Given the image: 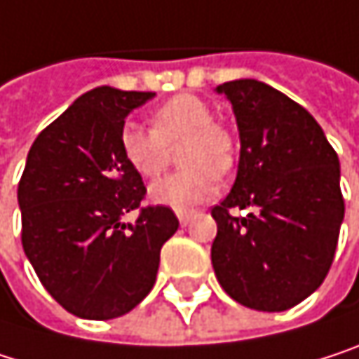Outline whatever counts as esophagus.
Instances as JSON below:
<instances>
[{
    "mask_svg": "<svg viewBox=\"0 0 359 359\" xmlns=\"http://www.w3.org/2000/svg\"><path fill=\"white\" fill-rule=\"evenodd\" d=\"M177 217H180V224L186 226V224H190V219L194 217V211H177Z\"/></svg>",
    "mask_w": 359,
    "mask_h": 359,
    "instance_id": "34e87169",
    "label": "esophagus"
}]
</instances>
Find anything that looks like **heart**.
<instances>
[{"mask_svg":"<svg viewBox=\"0 0 359 359\" xmlns=\"http://www.w3.org/2000/svg\"><path fill=\"white\" fill-rule=\"evenodd\" d=\"M209 104L196 95L180 93L156 106L150 129L127 123L118 146L127 165L142 177H156L171 161V150L184 167L156 180L150 198L158 205L188 209L209 201L217 192V175H228L238 158L236 135L219 121Z\"/></svg>","mask_w":359,"mask_h":359,"instance_id":"b5f03b06","label":"heart"}]
</instances>
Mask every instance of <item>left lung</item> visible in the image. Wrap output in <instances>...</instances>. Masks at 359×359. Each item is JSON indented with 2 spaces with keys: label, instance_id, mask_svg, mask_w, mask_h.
I'll return each mask as SVG.
<instances>
[{
  "label": "left lung",
  "instance_id": "1",
  "mask_svg": "<svg viewBox=\"0 0 359 359\" xmlns=\"http://www.w3.org/2000/svg\"><path fill=\"white\" fill-rule=\"evenodd\" d=\"M241 131L238 175L211 209V262L241 305L284 311L309 297L332 266L345 215L341 169L316 118L255 79L219 86ZM232 208L250 213L231 215Z\"/></svg>",
  "mask_w": 359,
  "mask_h": 359
}]
</instances>
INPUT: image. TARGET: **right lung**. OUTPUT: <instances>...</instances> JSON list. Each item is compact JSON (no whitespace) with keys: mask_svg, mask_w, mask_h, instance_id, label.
I'll return each instance as SVG.
<instances>
[{"mask_svg":"<svg viewBox=\"0 0 359 359\" xmlns=\"http://www.w3.org/2000/svg\"><path fill=\"white\" fill-rule=\"evenodd\" d=\"M152 95L106 86L83 93L37 135L18 182L22 249L46 290L86 320L131 311L180 228L169 207H142L146 186L118 146L125 116ZM131 210L138 217L125 224Z\"/></svg>","mask_w":359,"mask_h":359,"instance_id":"add662e5","label":"right lung"}]
</instances>
